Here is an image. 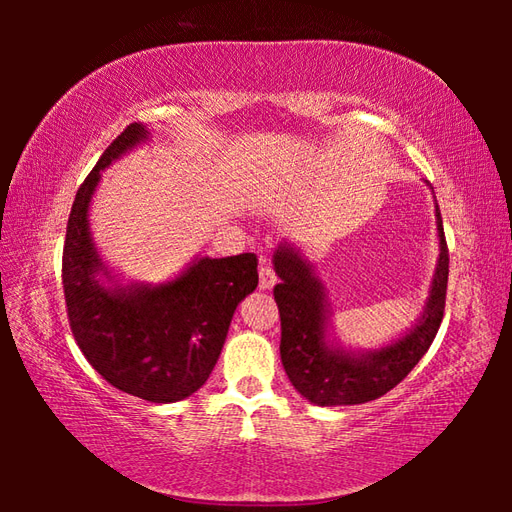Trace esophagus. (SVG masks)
<instances>
[{"label": "esophagus", "instance_id": "1", "mask_svg": "<svg viewBox=\"0 0 512 512\" xmlns=\"http://www.w3.org/2000/svg\"><path fill=\"white\" fill-rule=\"evenodd\" d=\"M275 284H277L275 268L270 266V262H266V259H262V264H259V288L270 290Z\"/></svg>", "mask_w": 512, "mask_h": 512}]
</instances>
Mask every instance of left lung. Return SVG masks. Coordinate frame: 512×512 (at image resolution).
Returning a JSON list of instances; mask_svg holds the SVG:
<instances>
[{
  "instance_id": "8db88e82",
  "label": "left lung",
  "mask_w": 512,
  "mask_h": 512,
  "mask_svg": "<svg viewBox=\"0 0 512 512\" xmlns=\"http://www.w3.org/2000/svg\"><path fill=\"white\" fill-rule=\"evenodd\" d=\"M436 213L440 262L433 277L427 310L409 334L372 354L352 356L325 345L321 284L312 277L310 264L303 262L299 253L288 246L277 250L275 270L281 284L275 286L273 295L281 319L279 352L290 383L303 398L321 407L361 405V402L376 400L394 389L427 354L440 330L449 284V246L440 209H436Z\"/></svg>"
}]
</instances>
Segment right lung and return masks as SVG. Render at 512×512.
I'll use <instances>...</instances> for the list:
<instances>
[{
  "mask_svg": "<svg viewBox=\"0 0 512 512\" xmlns=\"http://www.w3.org/2000/svg\"><path fill=\"white\" fill-rule=\"evenodd\" d=\"M145 134L143 125H127L76 191L61 281L74 341L96 372L125 394L178 402L211 376L237 303L257 288V255L202 257L158 288L107 290L96 281L103 266L88 228L90 198L101 169Z\"/></svg>",
  "mask_w": 512,
  "mask_h": 512,
  "instance_id": "obj_1",
  "label": "right lung"
}]
</instances>
